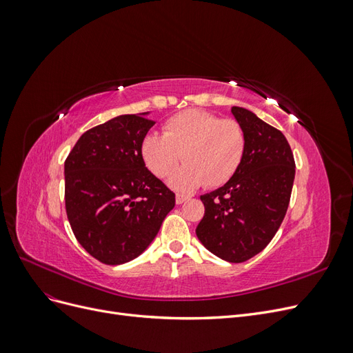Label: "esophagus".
<instances>
[{"instance_id":"1","label":"esophagus","mask_w":353,"mask_h":353,"mask_svg":"<svg viewBox=\"0 0 353 353\" xmlns=\"http://www.w3.org/2000/svg\"><path fill=\"white\" fill-rule=\"evenodd\" d=\"M187 196H183V194H176V197H175V203L176 205H183L184 201H187Z\"/></svg>"}]
</instances>
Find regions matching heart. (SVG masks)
<instances>
[{"label": "heart", "instance_id": "obj_1", "mask_svg": "<svg viewBox=\"0 0 353 353\" xmlns=\"http://www.w3.org/2000/svg\"><path fill=\"white\" fill-rule=\"evenodd\" d=\"M244 152L245 134L239 122L196 109L172 116L163 135L147 134L140 145L144 165L157 178H166L184 160L185 165L169 179L179 191L228 183Z\"/></svg>", "mask_w": 353, "mask_h": 353}]
</instances>
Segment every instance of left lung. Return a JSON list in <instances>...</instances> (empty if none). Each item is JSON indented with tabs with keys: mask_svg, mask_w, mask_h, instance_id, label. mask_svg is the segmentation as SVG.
<instances>
[{
	"mask_svg": "<svg viewBox=\"0 0 353 353\" xmlns=\"http://www.w3.org/2000/svg\"><path fill=\"white\" fill-rule=\"evenodd\" d=\"M245 134V152L227 184L200 196L205 216L197 239L218 258L240 263L261 253L279 231L290 201L294 157L281 131L253 112L232 108Z\"/></svg>",
	"mask_w": 353,
	"mask_h": 353,
	"instance_id": "8db88e82",
	"label": "left lung"
}]
</instances>
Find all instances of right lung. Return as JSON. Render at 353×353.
Here are the masks:
<instances>
[{
    "label": "right lung",
    "mask_w": 353,
    "mask_h": 353,
    "mask_svg": "<svg viewBox=\"0 0 353 353\" xmlns=\"http://www.w3.org/2000/svg\"><path fill=\"white\" fill-rule=\"evenodd\" d=\"M150 112L122 114L91 128L65 162L66 213L74 237L95 259L122 265L154 237L175 194L143 162Z\"/></svg>",
    "instance_id": "right-lung-1"
}]
</instances>
